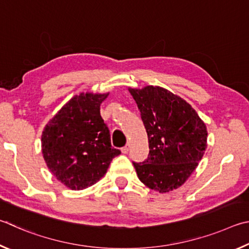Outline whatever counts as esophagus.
<instances>
[{"label":"esophagus","instance_id":"esophagus-1","mask_svg":"<svg viewBox=\"0 0 249 249\" xmlns=\"http://www.w3.org/2000/svg\"><path fill=\"white\" fill-rule=\"evenodd\" d=\"M129 147H130V144H129V143H127V144H125V145L121 149V152H122V153L127 154L128 152H129Z\"/></svg>","mask_w":249,"mask_h":249}]
</instances>
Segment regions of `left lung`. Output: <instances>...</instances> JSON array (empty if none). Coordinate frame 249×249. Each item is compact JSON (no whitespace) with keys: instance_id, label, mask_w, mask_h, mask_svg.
I'll use <instances>...</instances> for the list:
<instances>
[{"instance_id":"8db88e82","label":"left lung","mask_w":249,"mask_h":249,"mask_svg":"<svg viewBox=\"0 0 249 249\" xmlns=\"http://www.w3.org/2000/svg\"><path fill=\"white\" fill-rule=\"evenodd\" d=\"M149 138L147 159L133 162L139 179L149 188L168 193L188 179L207 147L206 124L195 109L160 86L129 89Z\"/></svg>"}]
</instances>
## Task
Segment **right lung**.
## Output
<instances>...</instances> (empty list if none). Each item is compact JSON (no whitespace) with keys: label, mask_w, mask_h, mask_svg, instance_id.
Returning a JSON list of instances; mask_svg holds the SVG:
<instances>
[{"label":"right lung","mask_w":249,"mask_h":249,"mask_svg":"<svg viewBox=\"0 0 249 249\" xmlns=\"http://www.w3.org/2000/svg\"><path fill=\"white\" fill-rule=\"evenodd\" d=\"M108 94L82 93L67 103L46 125L42 154L53 176L72 190L94 185L106 174L120 150L111 145L110 132L100 116Z\"/></svg>","instance_id":"obj_1"}]
</instances>
